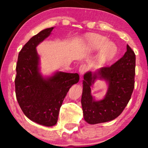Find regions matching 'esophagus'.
<instances>
[{
    "label": "esophagus",
    "mask_w": 148,
    "mask_h": 148,
    "mask_svg": "<svg viewBox=\"0 0 148 148\" xmlns=\"http://www.w3.org/2000/svg\"><path fill=\"white\" fill-rule=\"evenodd\" d=\"M87 71H88V66H87L86 64H82L79 66V73L81 75H83Z\"/></svg>",
    "instance_id": "34e87169"
}]
</instances>
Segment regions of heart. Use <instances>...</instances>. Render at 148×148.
Listing matches in <instances>:
<instances>
[{
    "instance_id": "heart-1",
    "label": "heart",
    "mask_w": 148,
    "mask_h": 148,
    "mask_svg": "<svg viewBox=\"0 0 148 148\" xmlns=\"http://www.w3.org/2000/svg\"><path fill=\"white\" fill-rule=\"evenodd\" d=\"M86 41L90 50H100L98 57V63L104 64L112 60L118 51L117 46L112 42H108V38L99 34H89L86 36Z\"/></svg>"
}]
</instances>
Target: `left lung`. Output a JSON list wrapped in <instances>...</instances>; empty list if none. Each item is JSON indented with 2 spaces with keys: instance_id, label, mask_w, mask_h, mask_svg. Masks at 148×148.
I'll return each mask as SVG.
<instances>
[{
  "instance_id": "1",
  "label": "left lung",
  "mask_w": 148,
  "mask_h": 148,
  "mask_svg": "<svg viewBox=\"0 0 148 148\" xmlns=\"http://www.w3.org/2000/svg\"><path fill=\"white\" fill-rule=\"evenodd\" d=\"M135 54L128 44L127 52L110 66L87 72L83 80L82 106L85 121L94 125L114 120L130 100L135 84ZM104 79L108 90L102 100L96 101L90 94V86L96 79Z\"/></svg>"
}]
</instances>
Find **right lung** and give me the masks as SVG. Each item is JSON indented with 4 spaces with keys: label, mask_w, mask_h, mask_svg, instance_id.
Here are the masks:
<instances>
[{
    "label": "right lung",
    "mask_w": 148,
    "mask_h": 148,
    "mask_svg": "<svg viewBox=\"0 0 148 148\" xmlns=\"http://www.w3.org/2000/svg\"><path fill=\"white\" fill-rule=\"evenodd\" d=\"M54 27L42 30L26 43L18 56L15 79L17 102L30 120L46 127L56 124L64 98L79 80L77 73L57 71L44 77L40 73L36 46L50 35Z\"/></svg>",
    "instance_id": "add662e5"
}]
</instances>
